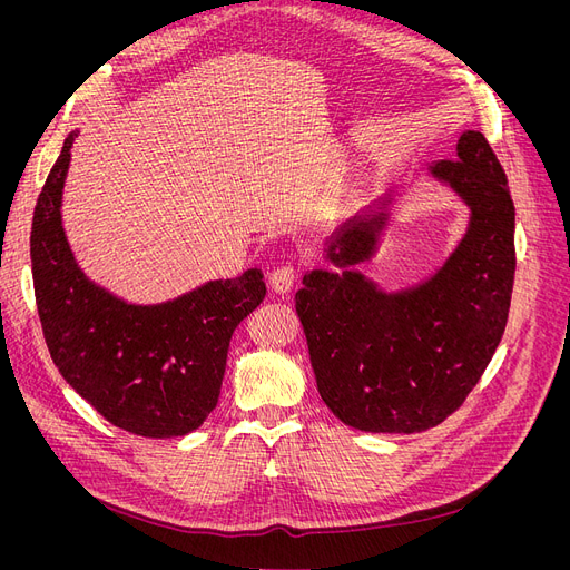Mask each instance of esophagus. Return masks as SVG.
Returning <instances> with one entry per match:
<instances>
[{"instance_id": "obj_1", "label": "esophagus", "mask_w": 570, "mask_h": 570, "mask_svg": "<svg viewBox=\"0 0 570 570\" xmlns=\"http://www.w3.org/2000/svg\"><path fill=\"white\" fill-rule=\"evenodd\" d=\"M295 284V265L293 263H282L277 265L273 273H269V286H273L277 293H288Z\"/></svg>"}]
</instances>
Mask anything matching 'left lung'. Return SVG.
I'll list each match as a JSON object with an SVG mask.
<instances>
[{
  "instance_id": "left-lung-1",
  "label": "left lung",
  "mask_w": 570,
  "mask_h": 570,
  "mask_svg": "<svg viewBox=\"0 0 570 570\" xmlns=\"http://www.w3.org/2000/svg\"><path fill=\"white\" fill-rule=\"evenodd\" d=\"M471 207L448 263L423 286L385 295L361 273L305 275L295 293L323 402L363 432H425L453 415L505 331L515 282V205L481 131H464L455 159L432 166ZM385 213L348 224L331 261L372 256Z\"/></svg>"
}]
</instances>
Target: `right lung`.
I'll list each match as a JSON object with an SVG mask.
<instances>
[{"label":"right lung","instance_id":"right-lung-1","mask_svg":"<svg viewBox=\"0 0 570 570\" xmlns=\"http://www.w3.org/2000/svg\"><path fill=\"white\" fill-rule=\"evenodd\" d=\"M73 138L48 173L29 235L50 357L115 428L149 439L189 434L219 402L233 331L263 303V273L209 282L157 307L125 305L85 279L59 217Z\"/></svg>","mask_w":570,"mask_h":570}]
</instances>
